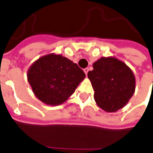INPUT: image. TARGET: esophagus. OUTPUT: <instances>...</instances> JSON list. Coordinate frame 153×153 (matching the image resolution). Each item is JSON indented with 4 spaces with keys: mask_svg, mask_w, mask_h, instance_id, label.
I'll use <instances>...</instances> for the list:
<instances>
[{
    "mask_svg": "<svg viewBox=\"0 0 153 153\" xmlns=\"http://www.w3.org/2000/svg\"><path fill=\"white\" fill-rule=\"evenodd\" d=\"M88 71H89V69H88V68H85V69H84V73H85V74H88Z\"/></svg>",
    "mask_w": 153,
    "mask_h": 153,
    "instance_id": "obj_1",
    "label": "esophagus"
}]
</instances>
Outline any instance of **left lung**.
Instances as JSON below:
<instances>
[{"label":"left lung","mask_w":153,"mask_h":153,"mask_svg":"<svg viewBox=\"0 0 153 153\" xmlns=\"http://www.w3.org/2000/svg\"><path fill=\"white\" fill-rule=\"evenodd\" d=\"M88 73L96 104L107 112H115L127 104L135 91V76L126 65L116 57H102Z\"/></svg>","instance_id":"8db88e82"}]
</instances>
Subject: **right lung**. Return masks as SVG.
<instances>
[{"label":"right lung","instance_id":"add662e5","mask_svg":"<svg viewBox=\"0 0 153 153\" xmlns=\"http://www.w3.org/2000/svg\"><path fill=\"white\" fill-rule=\"evenodd\" d=\"M84 77L85 73L76 63L55 53L39 57L27 71V80L35 96L51 106L65 102Z\"/></svg>","mask_w":153,"mask_h":153}]
</instances>
